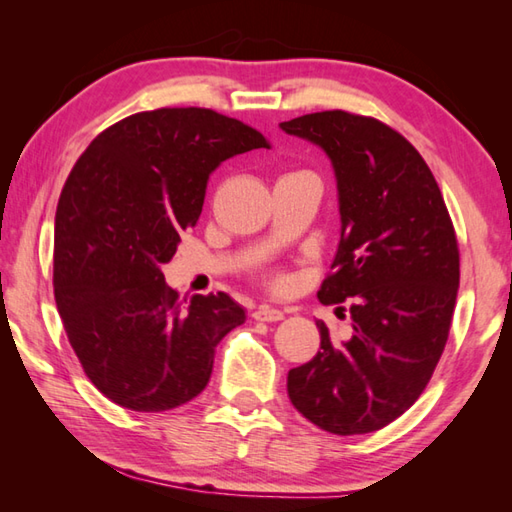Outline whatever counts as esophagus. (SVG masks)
Returning a JSON list of instances; mask_svg holds the SVG:
<instances>
[{"mask_svg":"<svg viewBox=\"0 0 512 512\" xmlns=\"http://www.w3.org/2000/svg\"><path fill=\"white\" fill-rule=\"evenodd\" d=\"M253 317H255L257 321L273 323V321H281V319H284V310L270 308V306H259V308L253 312Z\"/></svg>","mask_w":512,"mask_h":512,"instance_id":"34e87169","label":"esophagus"}]
</instances>
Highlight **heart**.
Instances as JSON below:
<instances>
[{
  "label": "heart",
  "instance_id": "heart-1",
  "mask_svg": "<svg viewBox=\"0 0 512 512\" xmlns=\"http://www.w3.org/2000/svg\"><path fill=\"white\" fill-rule=\"evenodd\" d=\"M273 286H284V277H273Z\"/></svg>",
  "mask_w": 512,
  "mask_h": 512
}]
</instances>
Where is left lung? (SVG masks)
<instances>
[{"instance_id":"obj_1","label":"left lung","mask_w":512,"mask_h":512,"mask_svg":"<svg viewBox=\"0 0 512 512\" xmlns=\"http://www.w3.org/2000/svg\"><path fill=\"white\" fill-rule=\"evenodd\" d=\"M319 145L339 189L341 242L319 301L350 303L352 339L288 372V396L336 436L387 427L431 380L460 286L458 237L427 162L372 116L317 112L279 125Z\"/></svg>"}]
</instances>
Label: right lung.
<instances>
[{
    "mask_svg": "<svg viewBox=\"0 0 512 512\" xmlns=\"http://www.w3.org/2000/svg\"><path fill=\"white\" fill-rule=\"evenodd\" d=\"M270 143L206 107H160L107 127L76 160L54 217V299L85 376L132 411L195 398L215 347L246 321L226 292L182 299L160 266L202 213L220 162Z\"/></svg>",
    "mask_w": 512,
    "mask_h": 512,
    "instance_id": "1",
    "label": "right lung"
}]
</instances>
